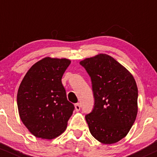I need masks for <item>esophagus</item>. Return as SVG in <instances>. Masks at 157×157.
Returning a JSON list of instances; mask_svg holds the SVG:
<instances>
[{"mask_svg": "<svg viewBox=\"0 0 157 157\" xmlns=\"http://www.w3.org/2000/svg\"><path fill=\"white\" fill-rule=\"evenodd\" d=\"M74 107H75V110H76V111H79V110H80V105L79 103L75 104Z\"/></svg>", "mask_w": 157, "mask_h": 157, "instance_id": "obj_1", "label": "esophagus"}]
</instances>
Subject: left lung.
<instances>
[{"mask_svg":"<svg viewBox=\"0 0 157 157\" xmlns=\"http://www.w3.org/2000/svg\"><path fill=\"white\" fill-rule=\"evenodd\" d=\"M92 81L95 104L85 118L92 136L102 144L126 137L138 113V87L132 74L113 57L98 54L80 62Z\"/></svg>","mask_w":157,"mask_h":157,"instance_id":"obj_1","label":"left lung"}]
</instances>
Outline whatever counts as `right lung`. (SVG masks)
Returning <instances> with one entry per match:
<instances>
[{"label":"right lung","mask_w":157,"mask_h":157,"mask_svg":"<svg viewBox=\"0 0 157 157\" xmlns=\"http://www.w3.org/2000/svg\"><path fill=\"white\" fill-rule=\"evenodd\" d=\"M70 64L67 59L46 57L31 66L21 82L19 117L37 138L52 139L66 129L74 106L67 99L62 77Z\"/></svg>","instance_id":"add662e5"}]
</instances>
